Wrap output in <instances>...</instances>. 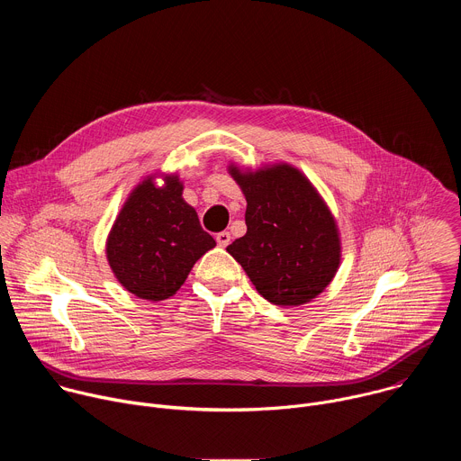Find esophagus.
Listing matches in <instances>:
<instances>
[{
    "mask_svg": "<svg viewBox=\"0 0 461 461\" xmlns=\"http://www.w3.org/2000/svg\"><path fill=\"white\" fill-rule=\"evenodd\" d=\"M215 240H217V244H219L221 248H226V246L230 244L231 237H230V233H228V231H221V233H217V235H215Z\"/></svg>",
    "mask_w": 461,
    "mask_h": 461,
    "instance_id": "obj_1",
    "label": "esophagus"
}]
</instances>
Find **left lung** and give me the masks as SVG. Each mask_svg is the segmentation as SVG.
Returning a JSON list of instances; mask_svg holds the SVG:
<instances>
[{"instance_id": "left-lung-1", "label": "left lung", "mask_w": 461, "mask_h": 461, "mask_svg": "<svg viewBox=\"0 0 461 461\" xmlns=\"http://www.w3.org/2000/svg\"><path fill=\"white\" fill-rule=\"evenodd\" d=\"M246 196L244 237L226 249L257 292L277 306H301L332 283L341 265L338 222L313 184L290 164L255 171L228 166Z\"/></svg>"}]
</instances>
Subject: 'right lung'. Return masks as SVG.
I'll return each mask as SVG.
<instances>
[{
  "mask_svg": "<svg viewBox=\"0 0 461 461\" xmlns=\"http://www.w3.org/2000/svg\"><path fill=\"white\" fill-rule=\"evenodd\" d=\"M155 176L129 193L105 242L118 283L148 301L175 295L194 262L217 244L182 199L178 175H164V185H157Z\"/></svg>",
  "mask_w": 461,
  "mask_h": 461,
  "instance_id": "right-lung-1",
  "label": "right lung"
}]
</instances>
